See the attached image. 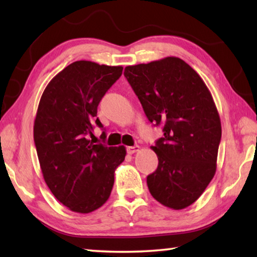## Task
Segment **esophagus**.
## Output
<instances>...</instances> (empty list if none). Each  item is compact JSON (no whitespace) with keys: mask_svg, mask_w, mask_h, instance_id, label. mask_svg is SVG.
I'll return each instance as SVG.
<instances>
[{"mask_svg":"<svg viewBox=\"0 0 257 257\" xmlns=\"http://www.w3.org/2000/svg\"><path fill=\"white\" fill-rule=\"evenodd\" d=\"M139 149H141V147H139L138 145L129 146V147H127V153L132 155V154H134V153H136V152H138Z\"/></svg>","mask_w":257,"mask_h":257,"instance_id":"34e87169","label":"esophagus"}]
</instances>
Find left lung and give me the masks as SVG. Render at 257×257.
<instances>
[{
	"label": "left lung",
	"instance_id": "left-lung-1",
	"mask_svg": "<svg viewBox=\"0 0 257 257\" xmlns=\"http://www.w3.org/2000/svg\"><path fill=\"white\" fill-rule=\"evenodd\" d=\"M124 77L163 137L152 146L158 169L147 176L162 205L182 210L196 202L216 171L221 121L207 86L184 60L168 56L124 68Z\"/></svg>",
	"mask_w": 257,
	"mask_h": 257
}]
</instances>
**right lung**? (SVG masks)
<instances>
[{"label":"right lung","instance_id":"obj_1","mask_svg":"<svg viewBox=\"0 0 257 257\" xmlns=\"http://www.w3.org/2000/svg\"><path fill=\"white\" fill-rule=\"evenodd\" d=\"M122 69L76 61L49 82L38 104L34 141L43 177L55 198L73 212L90 213L107 201L115 169L124 160V146L89 139L95 125L103 128L97 106Z\"/></svg>","mask_w":257,"mask_h":257}]
</instances>
